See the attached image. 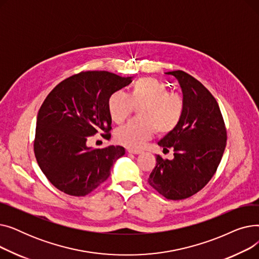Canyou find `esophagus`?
I'll list each match as a JSON object with an SVG mask.
<instances>
[{
  "mask_svg": "<svg viewBox=\"0 0 259 259\" xmlns=\"http://www.w3.org/2000/svg\"><path fill=\"white\" fill-rule=\"evenodd\" d=\"M127 151L131 154H141L142 153V150H137V149H131V148H129Z\"/></svg>",
  "mask_w": 259,
  "mask_h": 259,
  "instance_id": "1",
  "label": "esophagus"
}]
</instances>
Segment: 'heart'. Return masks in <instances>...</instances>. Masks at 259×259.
<instances>
[{"label":"heart","mask_w":259,"mask_h":259,"mask_svg":"<svg viewBox=\"0 0 259 259\" xmlns=\"http://www.w3.org/2000/svg\"><path fill=\"white\" fill-rule=\"evenodd\" d=\"M140 118L129 121L115 131L118 144L129 148H140L155 131L165 135L179 126L185 104L178 95H170L167 86L153 77L139 78L128 94L114 92L108 101V111L115 124H122L138 108Z\"/></svg>","instance_id":"1"}]
</instances>
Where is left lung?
Here are the masks:
<instances>
[{
	"mask_svg": "<svg viewBox=\"0 0 259 259\" xmlns=\"http://www.w3.org/2000/svg\"><path fill=\"white\" fill-rule=\"evenodd\" d=\"M166 74L179 80L185 104L179 126L157 144L173 149V159L156 156L148 183L168 199H185L205 187L222 160L227 131L221 109L200 81L182 71Z\"/></svg>",
	"mask_w": 259,
	"mask_h": 259,
	"instance_id": "1",
	"label": "left lung"
}]
</instances>
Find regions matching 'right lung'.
Listing matches in <instances>:
<instances>
[{"instance_id": "right-lung-1", "label": "right lung", "mask_w": 259, "mask_h": 259, "mask_svg": "<svg viewBox=\"0 0 259 259\" xmlns=\"http://www.w3.org/2000/svg\"><path fill=\"white\" fill-rule=\"evenodd\" d=\"M132 77L108 71H85L64 79L40 106L35 128L34 155L48 181L60 191L85 196L110 175L113 162L125 154L121 146L94 149L89 137H111L108 101Z\"/></svg>"}]
</instances>
